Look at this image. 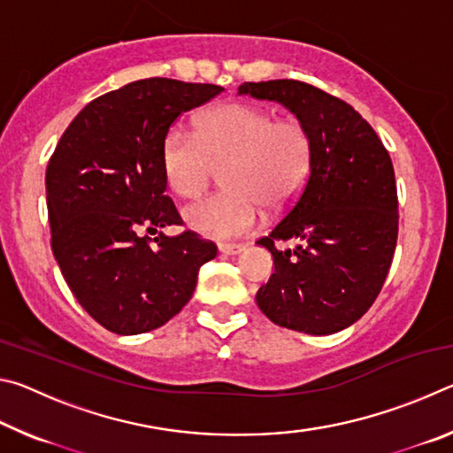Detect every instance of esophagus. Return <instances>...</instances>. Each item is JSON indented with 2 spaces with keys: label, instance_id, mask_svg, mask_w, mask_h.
<instances>
[{
  "label": "esophagus",
  "instance_id": "obj_1",
  "mask_svg": "<svg viewBox=\"0 0 453 453\" xmlns=\"http://www.w3.org/2000/svg\"><path fill=\"white\" fill-rule=\"evenodd\" d=\"M218 250L221 251V254H226V256H237V254H242V251L245 250V245L243 243H219Z\"/></svg>",
  "mask_w": 453,
  "mask_h": 453
}]
</instances>
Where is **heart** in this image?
Segmentation results:
<instances>
[{"label":"heart","instance_id":"heart-1","mask_svg":"<svg viewBox=\"0 0 453 453\" xmlns=\"http://www.w3.org/2000/svg\"><path fill=\"white\" fill-rule=\"evenodd\" d=\"M162 165L167 186L181 197L197 196L224 167L227 189L186 205L183 219L197 234L235 237L256 227L262 210L280 216L296 203L310 175L311 135L294 116L229 102L202 113L196 134L172 129Z\"/></svg>","mask_w":453,"mask_h":453}]
</instances>
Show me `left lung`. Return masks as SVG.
<instances>
[{
  "mask_svg": "<svg viewBox=\"0 0 453 453\" xmlns=\"http://www.w3.org/2000/svg\"><path fill=\"white\" fill-rule=\"evenodd\" d=\"M240 94L286 105L311 135L308 181L257 243L275 270L256 302L273 324L327 335L372 308L397 243V189L388 150L343 99L296 80L245 81ZM294 241L291 250L277 243Z\"/></svg>",
  "mask_w": 453,
  "mask_h": 453,
  "instance_id": "8db88e82",
  "label": "left lung"
}]
</instances>
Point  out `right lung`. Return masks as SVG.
Segmentation results:
<instances>
[{
  "mask_svg": "<svg viewBox=\"0 0 453 453\" xmlns=\"http://www.w3.org/2000/svg\"><path fill=\"white\" fill-rule=\"evenodd\" d=\"M224 88L140 80L96 97L75 116L45 172L51 250L67 286L99 326L151 332L189 302L216 243L181 226L162 165L175 119Z\"/></svg>",
  "mask_w": 453,
  "mask_h": 453,
  "instance_id": "add662e5",
  "label": "right lung"
}]
</instances>
